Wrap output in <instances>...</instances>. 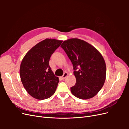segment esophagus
Masks as SVG:
<instances>
[{
  "label": "esophagus",
  "instance_id": "esophagus-1",
  "mask_svg": "<svg viewBox=\"0 0 129 129\" xmlns=\"http://www.w3.org/2000/svg\"><path fill=\"white\" fill-rule=\"evenodd\" d=\"M68 73H67V72H64V74H63V76H62V79H64L65 78L68 76Z\"/></svg>",
  "mask_w": 129,
  "mask_h": 129
}]
</instances>
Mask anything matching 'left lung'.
<instances>
[{"instance_id":"8db88e82","label":"left lung","mask_w":129,"mask_h":129,"mask_svg":"<svg viewBox=\"0 0 129 129\" xmlns=\"http://www.w3.org/2000/svg\"><path fill=\"white\" fill-rule=\"evenodd\" d=\"M61 47L73 65L76 82L71 88L72 94L82 100L92 98L106 79V64L102 54L88 42L77 38L64 40Z\"/></svg>"}]
</instances>
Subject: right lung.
<instances>
[{"label": "right lung", "instance_id": "right-lung-1", "mask_svg": "<svg viewBox=\"0 0 129 129\" xmlns=\"http://www.w3.org/2000/svg\"><path fill=\"white\" fill-rule=\"evenodd\" d=\"M62 42L46 39L33 47L23 58L19 72L21 81L27 92L34 99H48L55 92L59 80L49 62Z\"/></svg>", "mask_w": 129, "mask_h": 129}]
</instances>
